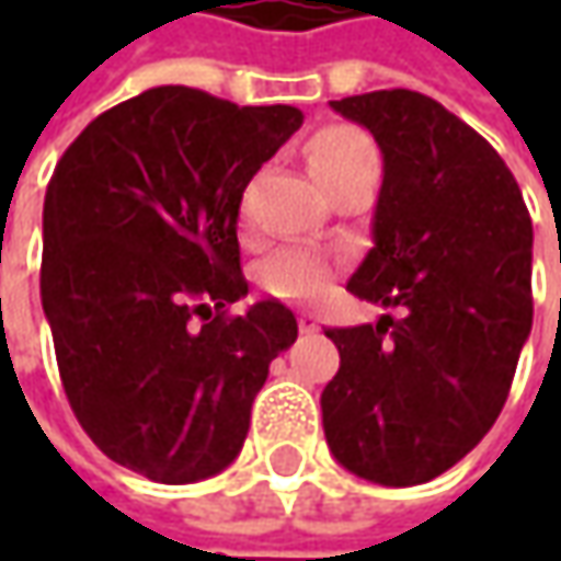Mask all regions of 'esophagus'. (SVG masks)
<instances>
[{
    "mask_svg": "<svg viewBox=\"0 0 561 561\" xmlns=\"http://www.w3.org/2000/svg\"><path fill=\"white\" fill-rule=\"evenodd\" d=\"M299 331H302V334H312V331H318V318H314L312 312L299 314Z\"/></svg>",
    "mask_w": 561,
    "mask_h": 561,
    "instance_id": "1",
    "label": "esophagus"
}]
</instances>
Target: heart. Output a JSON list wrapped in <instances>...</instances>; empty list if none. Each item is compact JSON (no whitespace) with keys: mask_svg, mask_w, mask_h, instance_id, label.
I'll use <instances>...</instances> for the list:
<instances>
[{"mask_svg":"<svg viewBox=\"0 0 561 561\" xmlns=\"http://www.w3.org/2000/svg\"><path fill=\"white\" fill-rule=\"evenodd\" d=\"M371 159H375V146L356 127H328L309 142V171L318 184H328L336 174ZM328 277H331V262L318 249L309 247L280 249L262 265V287L271 296L293 302L318 296L324 290Z\"/></svg>","mask_w":561,"mask_h":561,"instance_id":"1","label":"heart"}]
</instances>
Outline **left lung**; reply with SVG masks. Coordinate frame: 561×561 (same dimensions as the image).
<instances>
[{
	"label": "left lung",
	"instance_id": "left-lung-1",
	"mask_svg": "<svg viewBox=\"0 0 561 561\" xmlns=\"http://www.w3.org/2000/svg\"><path fill=\"white\" fill-rule=\"evenodd\" d=\"M331 108L371 130L383 156L375 247L346 290L405 314L324 331L340 350L321 393L324 437L365 481L424 484L506 405L534 318V227L500 152L437 99L377 90Z\"/></svg>",
	"mask_w": 561,
	"mask_h": 561
}]
</instances>
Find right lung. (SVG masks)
<instances>
[{
  "label": "right lung",
  "instance_id": "right-lung-1",
  "mask_svg": "<svg viewBox=\"0 0 561 561\" xmlns=\"http://www.w3.org/2000/svg\"><path fill=\"white\" fill-rule=\"evenodd\" d=\"M293 105L156 87L77 137L43 205L39 296L65 397L112 459L159 484L225 471L271 358L299 328L249 293L237 218L252 174L299 130Z\"/></svg>",
  "mask_w": 561,
  "mask_h": 561
}]
</instances>
